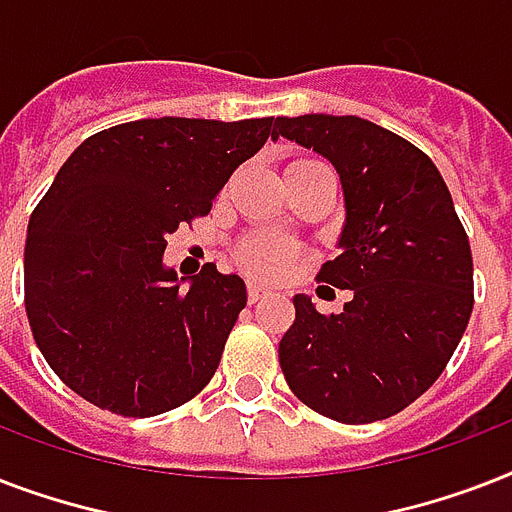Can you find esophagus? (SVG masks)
<instances>
[{"label": "esophagus", "instance_id": "1", "mask_svg": "<svg viewBox=\"0 0 512 512\" xmlns=\"http://www.w3.org/2000/svg\"><path fill=\"white\" fill-rule=\"evenodd\" d=\"M265 295H268V289L260 287V284H249V287H247V300H249V303H257V300H263Z\"/></svg>", "mask_w": 512, "mask_h": 512}]
</instances>
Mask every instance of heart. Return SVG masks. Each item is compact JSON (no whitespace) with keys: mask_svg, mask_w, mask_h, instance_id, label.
<instances>
[{"mask_svg":"<svg viewBox=\"0 0 512 512\" xmlns=\"http://www.w3.org/2000/svg\"><path fill=\"white\" fill-rule=\"evenodd\" d=\"M292 257H295V249L289 247L287 241L273 239V236H252L236 252L241 268L252 276H263V279L281 276L292 263Z\"/></svg>","mask_w":512,"mask_h":512,"instance_id":"1","label":"heart"}]
</instances>
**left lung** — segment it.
Segmentation results:
<instances>
[{
    "mask_svg": "<svg viewBox=\"0 0 512 512\" xmlns=\"http://www.w3.org/2000/svg\"><path fill=\"white\" fill-rule=\"evenodd\" d=\"M287 138L327 156L345 193L340 255L319 281L350 289L342 313L295 295L279 364L305 406L345 425L393 417L444 372L473 311V255L428 154L358 116H281Z\"/></svg>",
    "mask_w": 512,
    "mask_h": 512,
    "instance_id": "left-lung-1",
    "label": "left lung"
}]
</instances>
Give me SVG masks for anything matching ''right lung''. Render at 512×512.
<instances>
[{"label": "right lung", "instance_id": "add662e5", "mask_svg": "<svg viewBox=\"0 0 512 512\" xmlns=\"http://www.w3.org/2000/svg\"><path fill=\"white\" fill-rule=\"evenodd\" d=\"M268 138L273 116H162L95 132L68 156L28 220L23 287L36 345L74 393L154 417L212 380L247 287L215 263L177 279L162 255Z\"/></svg>", "mask_w": 512, "mask_h": 512}]
</instances>
